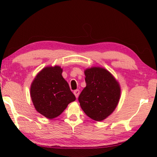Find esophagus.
Wrapping results in <instances>:
<instances>
[{
  "instance_id": "34e87169",
  "label": "esophagus",
  "mask_w": 157,
  "mask_h": 157,
  "mask_svg": "<svg viewBox=\"0 0 157 157\" xmlns=\"http://www.w3.org/2000/svg\"><path fill=\"white\" fill-rule=\"evenodd\" d=\"M73 94H75L76 98H78L79 94V90H75L74 92H73Z\"/></svg>"
}]
</instances>
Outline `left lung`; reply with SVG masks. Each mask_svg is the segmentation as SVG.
<instances>
[{
  "mask_svg": "<svg viewBox=\"0 0 157 157\" xmlns=\"http://www.w3.org/2000/svg\"><path fill=\"white\" fill-rule=\"evenodd\" d=\"M86 86L78 101L90 118L101 121L115 111L121 97L119 83L111 72L101 67L84 70Z\"/></svg>",
  "mask_w": 157,
  "mask_h": 157,
  "instance_id": "left-lung-1",
  "label": "left lung"
}]
</instances>
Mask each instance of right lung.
Segmentation results:
<instances>
[{
    "label": "right lung",
    "mask_w": 157,
    "mask_h": 157,
    "mask_svg": "<svg viewBox=\"0 0 157 157\" xmlns=\"http://www.w3.org/2000/svg\"><path fill=\"white\" fill-rule=\"evenodd\" d=\"M59 65L43 68L32 82L30 96L36 111L48 119H54L64 111L75 96L62 76Z\"/></svg>",
    "instance_id": "right-lung-1"
}]
</instances>
